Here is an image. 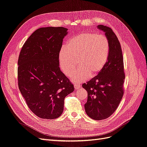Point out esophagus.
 I'll list each match as a JSON object with an SVG mask.
<instances>
[{
	"label": "esophagus",
	"instance_id": "1",
	"mask_svg": "<svg viewBox=\"0 0 147 147\" xmlns=\"http://www.w3.org/2000/svg\"><path fill=\"white\" fill-rule=\"evenodd\" d=\"M74 88H75L76 90H78V89H79V88L81 87V86H80V85L77 84H74Z\"/></svg>",
	"mask_w": 147,
	"mask_h": 147
}]
</instances>
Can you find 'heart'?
<instances>
[{
    "label": "heart",
    "instance_id": "obj_1",
    "mask_svg": "<svg viewBox=\"0 0 147 147\" xmlns=\"http://www.w3.org/2000/svg\"><path fill=\"white\" fill-rule=\"evenodd\" d=\"M110 51L108 38L91 32L74 36L59 54V63L62 72L69 77L78 62L80 68L72 75L76 82L85 80L94 76L105 65Z\"/></svg>",
    "mask_w": 147,
    "mask_h": 147
}]
</instances>
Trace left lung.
I'll use <instances>...</instances> for the list:
<instances>
[{
  "label": "left lung",
  "mask_w": 147,
  "mask_h": 147,
  "mask_svg": "<svg viewBox=\"0 0 147 147\" xmlns=\"http://www.w3.org/2000/svg\"><path fill=\"white\" fill-rule=\"evenodd\" d=\"M110 42L108 61L98 74L82 85L88 93L85 104L90 117L99 121L109 117L117 108L122 98L125 73L122 48L116 35L110 27L99 25Z\"/></svg>",
  "instance_id": "obj_1"
}]
</instances>
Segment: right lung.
Masks as SVG:
<instances>
[{
	"label": "right lung",
	"mask_w": 147,
	"mask_h": 147,
	"mask_svg": "<svg viewBox=\"0 0 147 147\" xmlns=\"http://www.w3.org/2000/svg\"><path fill=\"white\" fill-rule=\"evenodd\" d=\"M67 30L53 26L37 29L19 54V90L31 111L42 119L61 116L65 97L74 89L59 67V54Z\"/></svg>",
	"instance_id": "add662e5"
}]
</instances>
